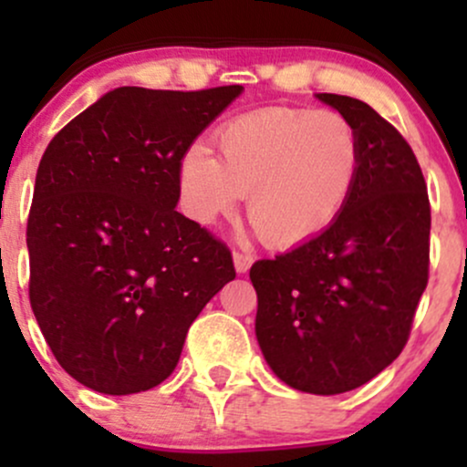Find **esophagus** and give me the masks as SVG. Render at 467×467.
Here are the masks:
<instances>
[{"label":"esophagus","mask_w":467,"mask_h":467,"mask_svg":"<svg viewBox=\"0 0 467 467\" xmlns=\"http://www.w3.org/2000/svg\"><path fill=\"white\" fill-rule=\"evenodd\" d=\"M233 261H234V270L239 272V275H244V272H248L250 270V265H252V254H245V252H239V250H234L233 252Z\"/></svg>","instance_id":"esophagus-1"}]
</instances>
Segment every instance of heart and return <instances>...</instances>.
<instances>
[{
  "mask_svg": "<svg viewBox=\"0 0 467 467\" xmlns=\"http://www.w3.org/2000/svg\"><path fill=\"white\" fill-rule=\"evenodd\" d=\"M217 158L191 147L180 164L186 208L215 223L248 195V219L272 248H296L340 217L360 166V138L334 109L265 107L215 133Z\"/></svg>",
  "mask_w": 467,
  "mask_h": 467,
  "instance_id": "obj_1",
  "label": "heart"
}]
</instances>
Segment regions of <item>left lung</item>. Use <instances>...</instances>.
Here are the masks:
<instances>
[{
    "label": "left lung",
    "instance_id": "obj_1",
    "mask_svg": "<svg viewBox=\"0 0 467 467\" xmlns=\"http://www.w3.org/2000/svg\"><path fill=\"white\" fill-rule=\"evenodd\" d=\"M351 120L360 166L340 217L298 248L250 267L256 340L287 387L353 390L409 340L428 285L431 202L410 144L373 107L316 94Z\"/></svg>",
    "mask_w": 467,
    "mask_h": 467
}]
</instances>
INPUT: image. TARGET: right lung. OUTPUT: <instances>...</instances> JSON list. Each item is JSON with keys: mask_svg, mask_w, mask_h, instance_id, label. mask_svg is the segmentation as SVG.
Segmentation results:
<instances>
[{"mask_svg": "<svg viewBox=\"0 0 467 467\" xmlns=\"http://www.w3.org/2000/svg\"><path fill=\"white\" fill-rule=\"evenodd\" d=\"M241 89L118 88L47 144L26 230L30 305L83 387L164 382L192 320L234 278L226 244L175 206L182 158Z\"/></svg>", "mask_w": 467, "mask_h": 467, "instance_id": "obj_1", "label": "right lung"}]
</instances>
